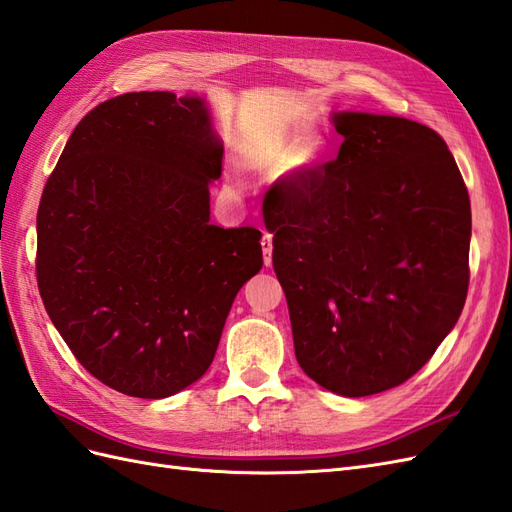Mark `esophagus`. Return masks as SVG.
Returning a JSON list of instances; mask_svg holds the SVG:
<instances>
[{"mask_svg": "<svg viewBox=\"0 0 512 512\" xmlns=\"http://www.w3.org/2000/svg\"><path fill=\"white\" fill-rule=\"evenodd\" d=\"M261 251H264V264L270 266L272 264V235L264 233V238H261Z\"/></svg>", "mask_w": 512, "mask_h": 512, "instance_id": "1", "label": "esophagus"}]
</instances>
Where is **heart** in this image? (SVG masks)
Returning <instances> with one entry per match:
<instances>
[{"mask_svg": "<svg viewBox=\"0 0 512 512\" xmlns=\"http://www.w3.org/2000/svg\"><path fill=\"white\" fill-rule=\"evenodd\" d=\"M240 164L259 175H277L290 170L294 175H309L322 162V144L309 140L303 144L287 131H259L238 144Z\"/></svg>", "mask_w": 512, "mask_h": 512, "instance_id": "heart-1", "label": "heart"}]
</instances>
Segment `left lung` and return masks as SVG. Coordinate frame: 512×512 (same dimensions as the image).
I'll return each instance as SVG.
<instances>
[{
  "label": "left lung",
  "mask_w": 512,
  "mask_h": 512,
  "mask_svg": "<svg viewBox=\"0 0 512 512\" xmlns=\"http://www.w3.org/2000/svg\"><path fill=\"white\" fill-rule=\"evenodd\" d=\"M333 162L264 207L296 361L320 387L361 398L435 355L469 285L471 207L443 138L391 114L335 112Z\"/></svg>",
  "instance_id": "8db88e82"
}]
</instances>
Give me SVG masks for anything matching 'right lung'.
I'll return each mask as SVG.
<instances>
[{
    "label": "right lung",
    "instance_id": "obj_1",
    "mask_svg": "<svg viewBox=\"0 0 512 512\" xmlns=\"http://www.w3.org/2000/svg\"><path fill=\"white\" fill-rule=\"evenodd\" d=\"M222 140L205 97L103 101L73 129L36 216V279L75 359L125 396L160 400L214 361L261 231L209 222Z\"/></svg>",
    "mask_w": 512,
    "mask_h": 512
}]
</instances>
